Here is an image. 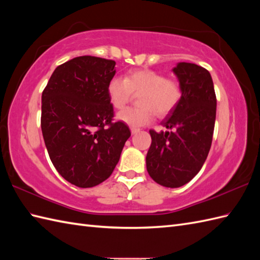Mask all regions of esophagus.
I'll list each match as a JSON object with an SVG mask.
<instances>
[{
	"mask_svg": "<svg viewBox=\"0 0 260 260\" xmlns=\"http://www.w3.org/2000/svg\"><path fill=\"white\" fill-rule=\"evenodd\" d=\"M131 132H132V134H137L140 132V128H134V127H132Z\"/></svg>",
	"mask_w": 260,
	"mask_h": 260,
	"instance_id": "obj_1",
	"label": "esophagus"
}]
</instances>
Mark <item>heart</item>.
<instances>
[{
    "instance_id": "1",
    "label": "heart",
    "mask_w": 260,
    "mask_h": 260,
    "mask_svg": "<svg viewBox=\"0 0 260 260\" xmlns=\"http://www.w3.org/2000/svg\"><path fill=\"white\" fill-rule=\"evenodd\" d=\"M141 93V107H129L117 114V119L131 127H141L151 123L154 113L165 116L178 106L182 97L180 84L152 70H135L123 78L114 76L108 81L107 95L113 106L121 109L133 97Z\"/></svg>"
}]
</instances>
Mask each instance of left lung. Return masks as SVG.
<instances>
[{
    "mask_svg": "<svg viewBox=\"0 0 260 260\" xmlns=\"http://www.w3.org/2000/svg\"><path fill=\"white\" fill-rule=\"evenodd\" d=\"M172 71L178 77L182 97L161 123L171 132L150 131L152 144L146 169L159 185L180 187L194 178L206 162L212 143L217 98L207 69L179 62Z\"/></svg>",
    "mask_w": 260,
    "mask_h": 260,
    "instance_id": "left-lung-1",
    "label": "left lung"
}]
</instances>
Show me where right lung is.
I'll list each match as a JSON object with an SVG mask.
<instances>
[{"label": "right lung", "instance_id": "1", "mask_svg": "<svg viewBox=\"0 0 260 260\" xmlns=\"http://www.w3.org/2000/svg\"><path fill=\"white\" fill-rule=\"evenodd\" d=\"M115 64L98 57L74 58L54 69L42 92L41 129L49 156L58 173L78 187L107 180L131 136L125 123L112 121L107 85Z\"/></svg>", "mask_w": 260, "mask_h": 260}]
</instances>
